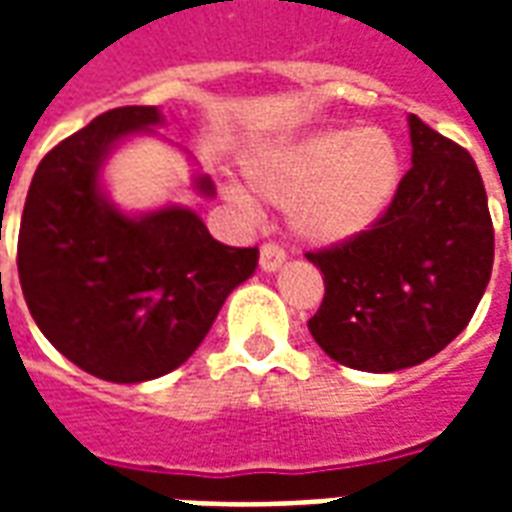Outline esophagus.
<instances>
[{
	"label": "esophagus",
	"mask_w": 512,
	"mask_h": 512,
	"mask_svg": "<svg viewBox=\"0 0 512 512\" xmlns=\"http://www.w3.org/2000/svg\"><path fill=\"white\" fill-rule=\"evenodd\" d=\"M285 249L274 241H266V244L260 246V268L263 271H277L282 263H285Z\"/></svg>",
	"instance_id": "esophagus-1"
}]
</instances>
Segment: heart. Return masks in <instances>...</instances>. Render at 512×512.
Segmentation results:
<instances>
[{
    "label": "heart",
    "mask_w": 512,
    "mask_h": 512,
    "mask_svg": "<svg viewBox=\"0 0 512 512\" xmlns=\"http://www.w3.org/2000/svg\"><path fill=\"white\" fill-rule=\"evenodd\" d=\"M266 200L288 205L293 230L315 244L365 233L392 202L400 153L381 128L318 131L268 153L252 167Z\"/></svg>",
    "instance_id": "1"
}]
</instances>
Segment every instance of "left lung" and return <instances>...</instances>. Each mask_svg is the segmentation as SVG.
<instances>
[{
  "mask_svg": "<svg viewBox=\"0 0 512 512\" xmlns=\"http://www.w3.org/2000/svg\"><path fill=\"white\" fill-rule=\"evenodd\" d=\"M411 128V169L373 227L307 252L323 301L307 326L334 362L365 373L414 367L472 321L494 266L480 169L458 142Z\"/></svg>",
  "mask_w": 512,
  "mask_h": 512,
  "instance_id": "8db88e82",
  "label": "left lung"
}]
</instances>
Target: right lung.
Returning a JSON list of instances; mask_svg holds the SVG:
<instances>
[{"label":"right lung","mask_w":512,"mask_h":512,"mask_svg":"<svg viewBox=\"0 0 512 512\" xmlns=\"http://www.w3.org/2000/svg\"><path fill=\"white\" fill-rule=\"evenodd\" d=\"M156 123V106H120L51 147L18 230V279L38 329L84 373L115 384L183 365L257 266V246L219 244L189 208L128 219L101 197L106 150ZM211 189L202 178L200 191Z\"/></svg>","instance_id":"right-lung-1"}]
</instances>
